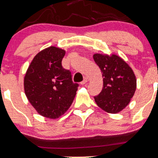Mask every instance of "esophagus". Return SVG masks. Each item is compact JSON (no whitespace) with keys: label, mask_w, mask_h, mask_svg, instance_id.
I'll return each mask as SVG.
<instances>
[{"label":"esophagus","mask_w":158,"mask_h":158,"mask_svg":"<svg viewBox=\"0 0 158 158\" xmlns=\"http://www.w3.org/2000/svg\"><path fill=\"white\" fill-rule=\"evenodd\" d=\"M88 81H89V79L87 78V77H85L84 80H83L82 82L81 83V85H84L85 83H86L87 82H88Z\"/></svg>","instance_id":"esophagus-1"}]
</instances>
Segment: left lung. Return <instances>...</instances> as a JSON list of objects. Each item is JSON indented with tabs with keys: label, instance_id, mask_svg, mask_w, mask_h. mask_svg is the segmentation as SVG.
<instances>
[{
	"label": "left lung",
	"instance_id": "obj_1",
	"mask_svg": "<svg viewBox=\"0 0 158 158\" xmlns=\"http://www.w3.org/2000/svg\"><path fill=\"white\" fill-rule=\"evenodd\" d=\"M103 77L101 92L94 96L97 105L110 114H116L129 104L136 89L133 71L122 58L96 53L93 56Z\"/></svg>",
	"mask_w": 158,
	"mask_h": 158
}]
</instances>
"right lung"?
Wrapping results in <instances>:
<instances>
[{"instance_id":"1","label":"right lung","mask_w":158,"mask_h":158,"mask_svg":"<svg viewBox=\"0 0 158 158\" xmlns=\"http://www.w3.org/2000/svg\"><path fill=\"white\" fill-rule=\"evenodd\" d=\"M65 50L50 47L39 52L29 66L24 78L27 98L44 117L56 118L71 106L78 83L71 72L62 67Z\"/></svg>"}]
</instances>
